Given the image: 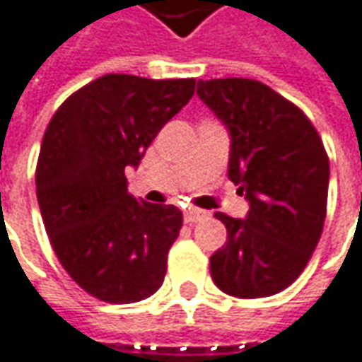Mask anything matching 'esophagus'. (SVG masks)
<instances>
[{
  "instance_id": "esophagus-1",
  "label": "esophagus",
  "mask_w": 362,
  "mask_h": 362,
  "mask_svg": "<svg viewBox=\"0 0 362 362\" xmlns=\"http://www.w3.org/2000/svg\"><path fill=\"white\" fill-rule=\"evenodd\" d=\"M202 217H204V211H201V209H186L184 211V221L186 223H197V221H201Z\"/></svg>"
}]
</instances>
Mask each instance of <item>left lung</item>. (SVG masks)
<instances>
[{
  "mask_svg": "<svg viewBox=\"0 0 362 362\" xmlns=\"http://www.w3.org/2000/svg\"><path fill=\"white\" fill-rule=\"evenodd\" d=\"M197 94L229 131L227 176L250 202L244 219L215 213L227 242L211 256V276L231 297H270L303 272L320 242L329 182L324 143L293 102L256 79H199Z\"/></svg>",
  "mask_w": 362,
  "mask_h": 362,
  "instance_id": "1",
  "label": "left lung"
}]
</instances>
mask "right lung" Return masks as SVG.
Instances as JSON below:
<instances>
[{
	"label": "right lung",
	"mask_w": 362,
	"mask_h": 362,
	"mask_svg": "<svg viewBox=\"0 0 362 362\" xmlns=\"http://www.w3.org/2000/svg\"><path fill=\"white\" fill-rule=\"evenodd\" d=\"M194 86L192 77L102 75L67 98L45 131L36 163L45 229L67 274L100 301L135 303L163 283L180 209L135 199L124 172Z\"/></svg>",
	"instance_id": "obj_1"
}]
</instances>
